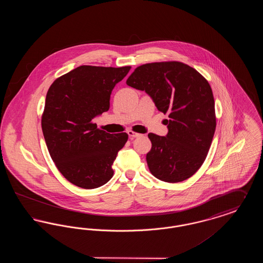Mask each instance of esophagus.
<instances>
[{
	"instance_id": "obj_1",
	"label": "esophagus",
	"mask_w": 263,
	"mask_h": 263,
	"mask_svg": "<svg viewBox=\"0 0 263 263\" xmlns=\"http://www.w3.org/2000/svg\"><path fill=\"white\" fill-rule=\"evenodd\" d=\"M128 135H129V137L131 138H137L140 137V136H142V134H140V133H137V132H134V131H132V130H129L128 132Z\"/></svg>"
}]
</instances>
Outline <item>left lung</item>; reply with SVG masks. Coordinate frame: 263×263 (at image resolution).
Returning <instances> with one entry per match:
<instances>
[{"label":"left lung","mask_w":263,"mask_h":263,"mask_svg":"<svg viewBox=\"0 0 263 263\" xmlns=\"http://www.w3.org/2000/svg\"><path fill=\"white\" fill-rule=\"evenodd\" d=\"M126 84L145 90L157 108L168 114L167 135H148L152 148L146 160L151 174L171 183L191 177L204 163L216 129L208 81L184 63L166 61L139 66Z\"/></svg>","instance_id":"8db88e82"}]
</instances>
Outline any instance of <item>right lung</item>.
Here are the masks:
<instances>
[{
  "label": "right lung",
  "mask_w": 263,
  "mask_h": 263,
  "mask_svg": "<svg viewBox=\"0 0 263 263\" xmlns=\"http://www.w3.org/2000/svg\"><path fill=\"white\" fill-rule=\"evenodd\" d=\"M130 69L83 65L57 78L47 91L43 136L55 165L76 186L100 187L113 176L111 165L128 134L106 133L93 118L109 109L113 88Z\"/></svg>",
  "instance_id": "right-lung-1"
}]
</instances>
